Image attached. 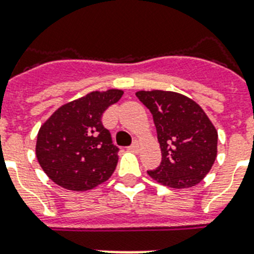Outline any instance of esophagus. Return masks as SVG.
Here are the masks:
<instances>
[{
    "mask_svg": "<svg viewBox=\"0 0 254 254\" xmlns=\"http://www.w3.org/2000/svg\"><path fill=\"white\" fill-rule=\"evenodd\" d=\"M139 146H140L139 141H136L135 140V141L132 142L131 145L128 146V150H131V152H133V153H137L139 152Z\"/></svg>",
    "mask_w": 254,
    "mask_h": 254,
    "instance_id": "1",
    "label": "esophagus"
}]
</instances>
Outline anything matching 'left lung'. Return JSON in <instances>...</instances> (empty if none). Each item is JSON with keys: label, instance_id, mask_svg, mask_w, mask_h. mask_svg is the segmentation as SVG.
Wrapping results in <instances>:
<instances>
[{"label": "left lung", "instance_id": "8db88e82", "mask_svg": "<svg viewBox=\"0 0 254 254\" xmlns=\"http://www.w3.org/2000/svg\"><path fill=\"white\" fill-rule=\"evenodd\" d=\"M152 113L162 161L150 178L171 188H190L210 171L217 157L218 133L204 110L184 94L169 91L136 93Z\"/></svg>", "mask_w": 254, "mask_h": 254}]
</instances>
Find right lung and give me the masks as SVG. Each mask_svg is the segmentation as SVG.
Masks as SVG:
<instances>
[{"mask_svg": "<svg viewBox=\"0 0 254 254\" xmlns=\"http://www.w3.org/2000/svg\"><path fill=\"white\" fill-rule=\"evenodd\" d=\"M123 92H92L61 106L37 133L36 157L54 183L71 190H92L114 173L119 148L102 125V114Z\"/></svg>", "mask_w": 254, "mask_h": 254, "instance_id": "1", "label": "right lung"}]
</instances>
